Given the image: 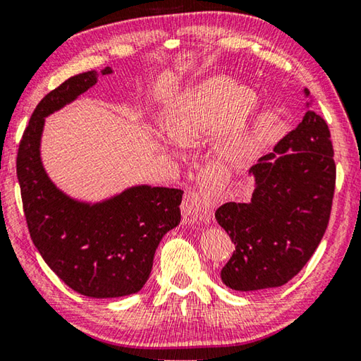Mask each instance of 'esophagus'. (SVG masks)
I'll return each mask as SVG.
<instances>
[{"label": "esophagus", "mask_w": 361, "mask_h": 361, "mask_svg": "<svg viewBox=\"0 0 361 361\" xmlns=\"http://www.w3.org/2000/svg\"><path fill=\"white\" fill-rule=\"evenodd\" d=\"M183 215L191 223H209L212 216V202L204 189H197L186 195L183 202Z\"/></svg>", "instance_id": "1"}]
</instances>
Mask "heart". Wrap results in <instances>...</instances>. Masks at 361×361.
I'll return each instance as SVG.
<instances>
[{"label":"heart","instance_id":"obj_1","mask_svg":"<svg viewBox=\"0 0 361 361\" xmlns=\"http://www.w3.org/2000/svg\"><path fill=\"white\" fill-rule=\"evenodd\" d=\"M256 99L228 78H212L181 92L170 105L167 129L183 143L209 135L223 124L219 151L226 157H242L253 140Z\"/></svg>","mask_w":361,"mask_h":361}]
</instances>
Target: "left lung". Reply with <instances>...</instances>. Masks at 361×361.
Wrapping results in <instances>:
<instances>
[{
    "mask_svg": "<svg viewBox=\"0 0 361 361\" xmlns=\"http://www.w3.org/2000/svg\"><path fill=\"white\" fill-rule=\"evenodd\" d=\"M309 95V90H305ZM331 133L314 109L262 156L252 200L215 213L235 252L221 269L226 286L256 291L285 285L301 271L328 228L336 186Z\"/></svg>",
    "mask_w": 361,
    "mask_h": 361,
    "instance_id": "8db88e82",
    "label": "left lung"
}]
</instances>
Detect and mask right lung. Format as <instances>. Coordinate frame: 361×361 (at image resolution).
Returning <instances> with one entry per match:
<instances>
[{
	"instance_id": "right-lung-1",
	"label": "right lung",
	"mask_w": 361,
	"mask_h": 361,
	"mask_svg": "<svg viewBox=\"0 0 361 361\" xmlns=\"http://www.w3.org/2000/svg\"><path fill=\"white\" fill-rule=\"evenodd\" d=\"M109 73V66L102 70ZM97 78V71L71 76L38 103L19 145L17 178L30 237L46 264L84 296L119 298L143 288L159 242L180 223L183 191L135 186L89 205L49 180L39 157L44 118L92 87Z\"/></svg>"
}]
</instances>
